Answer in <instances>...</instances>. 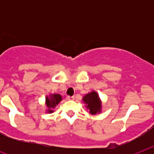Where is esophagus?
<instances>
[{"mask_svg": "<svg viewBox=\"0 0 154 154\" xmlns=\"http://www.w3.org/2000/svg\"><path fill=\"white\" fill-rule=\"evenodd\" d=\"M66 99H67L68 100H73V99H75V97L74 96H67V97H66Z\"/></svg>", "mask_w": 154, "mask_h": 154, "instance_id": "obj_1", "label": "esophagus"}]
</instances>
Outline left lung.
<instances>
[{"label": "left lung", "mask_w": 154, "mask_h": 154, "mask_svg": "<svg viewBox=\"0 0 154 154\" xmlns=\"http://www.w3.org/2000/svg\"><path fill=\"white\" fill-rule=\"evenodd\" d=\"M82 101L86 104V108L89 109V113L92 115H96L101 112L102 103L99 99V95L95 91H92L89 93L86 94L83 98Z\"/></svg>", "instance_id": "1"}]
</instances>
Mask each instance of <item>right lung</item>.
I'll return each mask as SVG.
<instances>
[{
	"instance_id": "obj_1",
	"label": "right lung",
	"mask_w": 154,
	"mask_h": 154,
	"mask_svg": "<svg viewBox=\"0 0 154 154\" xmlns=\"http://www.w3.org/2000/svg\"><path fill=\"white\" fill-rule=\"evenodd\" d=\"M62 96L59 94H51L49 96H46L45 104L48 107L47 112L51 113L53 112V109L62 101Z\"/></svg>"
}]
</instances>
